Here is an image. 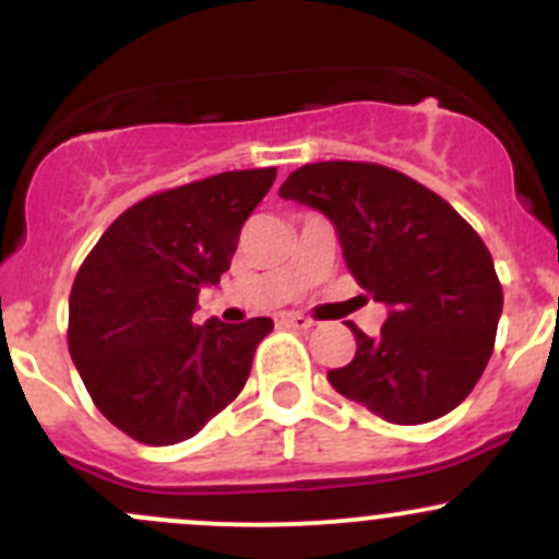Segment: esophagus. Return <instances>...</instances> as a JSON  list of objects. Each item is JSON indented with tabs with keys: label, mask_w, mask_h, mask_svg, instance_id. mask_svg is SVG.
Segmentation results:
<instances>
[{
	"label": "esophagus",
	"mask_w": 559,
	"mask_h": 559,
	"mask_svg": "<svg viewBox=\"0 0 559 559\" xmlns=\"http://www.w3.org/2000/svg\"><path fill=\"white\" fill-rule=\"evenodd\" d=\"M275 324L292 326V330H311L313 319H308V316H302V313H281V316H275Z\"/></svg>",
	"instance_id": "1"
}]
</instances>
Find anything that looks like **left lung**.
Instances as JSON below:
<instances>
[{
    "mask_svg": "<svg viewBox=\"0 0 559 559\" xmlns=\"http://www.w3.org/2000/svg\"><path fill=\"white\" fill-rule=\"evenodd\" d=\"M281 197L324 213L343 259L389 316L376 337L352 324L357 354L326 379L392 425H425L481 379L498 335L503 286L492 253L443 197L373 162H313Z\"/></svg>",
    "mask_w": 559,
    "mask_h": 559,
    "instance_id": "obj_1",
    "label": "left lung"
}]
</instances>
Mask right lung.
<instances>
[{
	"label": "right lung",
	"mask_w": 559,
	"mask_h": 559,
	"mask_svg": "<svg viewBox=\"0 0 559 559\" xmlns=\"http://www.w3.org/2000/svg\"><path fill=\"white\" fill-rule=\"evenodd\" d=\"M275 167L233 170L134 202L83 259L70 292L72 362L103 416L148 447L197 436L251 373L273 319L194 324Z\"/></svg>",
	"instance_id": "obj_1"
}]
</instances>
